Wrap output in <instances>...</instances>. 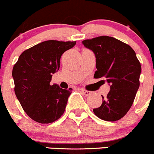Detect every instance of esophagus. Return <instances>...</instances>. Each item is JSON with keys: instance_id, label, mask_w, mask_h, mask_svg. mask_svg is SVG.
<instances>
[{"instance_id": "1", "label": "esophagus", "mask_w": 154, "mask_h": 154, "mask_svg": "<svg viewBox=\"0 0 154 154\" xmlns=\"http://www.w3.org/2000/svg\"><path fill=\"white\" fill-rule=\"evenodd\" d=\"M80 91L82 92V93L83 94H84L85 95H86V96H87V95H89L91 94V91H85V90H84V89H80Z\"/></svg>"}]
</instances>
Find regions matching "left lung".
<instances>
[{
    "label": "left lung",
    "mask_w": 154,
    "mask_h": 154,
    "mask_svg": "<svg viewBox=\"0 0 154 154\" xmlns=\"http://www.w3.org/2000/svg\"><path fill=\"white\" fill-rule=\"evenodd\" d=\"M82 43L95 56L94 77H103L110 85L107 96L102 95L103 103L93 109V112L105 121L119 120L130 110L140 86L141 66L135 52L128 44L112 37L100 36Z\"/></svg>",
    "instance_id": "left-lung-1"
}]
</instances>
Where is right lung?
Returning a JSON list of instances; mask_svg holds the SVG:
<instances>
[{
    "instance_id": "obj_1",
    "label": "right lung",
    "mask_w": 154,
    "mask_h": 154,
    "mask_svg": "<svg viewBox=\"0 0 154 154\" xmlns=\"http://www.w3.org/2000/svg\"><path fill=\"white\" fill-rule=\"evenodd\" d=\"M76 41L47 40L24 51L14 66V91L24 111L37 122L48 124L59 119L65 111L72 92L57 84L51 85L59 71L60 59Z\"/></svg>"
}]
</instances>
